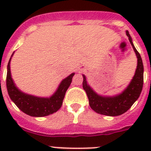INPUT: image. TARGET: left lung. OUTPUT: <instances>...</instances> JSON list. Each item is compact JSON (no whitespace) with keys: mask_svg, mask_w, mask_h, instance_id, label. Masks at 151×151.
Masks as SVG:
<instances>
[{"mask_svg":"<svg viewBox=\"0 0 151 151\" xmlns=\"http://www.w3.org/2000/svg\"><path fill=\"white\" fill-rule=\"evenodd\" d=\"M126 35L129 37L131 45L135 52L138 58V66L136 69L133 79L128 86V88L119 95L116 97H106L97 95L94 91L92 90L86 82V78L83 76V86L84 90L86 91L88 97L89 105L92 110L96 113L102 115L116 116L123 114L124 113L130 109L138 98L142 91L144 83V66L142 59L138 51L136 50L132 41V38L129 32H126Z\"/></svg>","mask_w":151,"mask_h":151,"instance_id":"left-lung-1","label":"left lung"}]
</instances>
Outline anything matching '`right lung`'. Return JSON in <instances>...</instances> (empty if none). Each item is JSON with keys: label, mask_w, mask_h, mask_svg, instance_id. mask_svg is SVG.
I'll list each match as a JSON object with an SVG mask.
<instances>
[{"label": "right lung", "mask_w": 151, "mask_h": 151, "mask_svg": "<svg viewBox=\"0 0 151 151\" xmlns=\"http://www.w3.org/2000/svg\"><path fill=\"white\" fill-rule=\"evenodd\" d=\"M13 55V54H12ZM9 60L6 73V89L10 99L14 102L17 107L23 113L31 116H46L55 113L61 107L66 92L72 82L74 73L63 79L55 94L50 98L37 97L24 94L19 90L13 83L10 75Z\"/></svg>", "instance_id": "right-lung-1"}]
</instances>
